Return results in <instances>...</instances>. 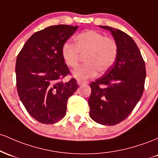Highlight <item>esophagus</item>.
Masks as SVG:
<instances>
[{
  "label": "esophagus",
  "instance_id": "obj_1",
  "mask_svg": "<svg viewBox=\"0 0 158 158\" xmlns=\"http://www.w3.org/2000/svg\"><path fill=\"white\" fill-rule=\"evenodd\" d=\"M77 84L79 85V86H81V85H83V84H87V82H86V81H81V80H77Z\"/></svg>",
  "mask_w": 158,
  "mask_h": 158
}]
</instances>
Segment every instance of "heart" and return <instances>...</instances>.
<instances>
[{
    "mask_svg": "<svg viewBox=\"0 0 158 158\" xmlns=\"http://www.w3.org/2000/svg\"><path fill=\"white\" fill-rule=\"evenodd\" d=\"M84 55L86 63L72 72L75 78L86 80L95 77L98 71L105 72L114 64L118 55V45L113 39L105 37L95 31H86L74 38V45L66 42L62 46L61 54L65 65L75 68L80 55Z\"/></svg>",
    "mask_w": 158,
    "mask_h": 158,
    "instance_id": "b5f03b06",
    "label": "heart"
}]
</instances>
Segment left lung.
I'll return each mask as SVG.
<instances>
[{"label": "left lung", "mask_w": 158, "mask_h": 158, "mask_svg": "<svg viewBox=\"0 0 158 158\" xmlns=\"http://www.w3.org/2000/svg\"><path fill=\"white\" fill-rule=\"evenodd\" d=\"M118 45L114 64L104 76L90 84L89 116L103 125H115L125 119L141 98L146 65L134 40L125 32L108 26Z\"/></svg>", "instance_id": "obj_1"}]
</instances>
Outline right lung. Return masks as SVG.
<instances>
[{
    "label": "right lung",
    "mask_w": 158,
    "mask_h": 158,
    "mask_svg": "<svg viewBox=\"0 0 158 158\" xmlns=\"http://www.w3.org/2000/svg\"><path fill=\"white\" fill-rule=\"evenodd\" d=\"M78 26L48 27L33 34L17 56L16 86L19 98L33 118L54 124L65 116L68 99L77 90L76 80H62L69 74L62 46Z\"/></svg>",
    "instance_id": "right-lung-1"
}]
</instances>
